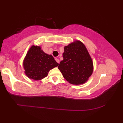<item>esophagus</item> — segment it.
<instances>
[{
    "label": "esophagus",
    "instance_id": "1",
    "mask_svg": "<svg viewBox=\"0 0 123 123\" xmlns=\"http://www.w3.org/2000/svg\"><path fill=\"white\" fill-rule=\"evenodd\" d=\"M55 60H56V61L58 63H60V60L59 59H55Z\"/></svg>",
    "mask_w": 123,
    "mask_h": 123
}]
</instances>
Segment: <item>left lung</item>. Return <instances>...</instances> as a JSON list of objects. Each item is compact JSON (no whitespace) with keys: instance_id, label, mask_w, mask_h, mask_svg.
<instances>
[{"instance_id":"left-lung-1","label":"left lung","mask_w":123,"mask_h":123,"mask_svg":"<svg viewBox=\"0 0 123 123\" xmlns=\"http://www.w3.org/2000/svg\"><path fill=\"white\" fill-rule=\"evenodd\" d=\"M63 60L58 68L63 78L73 85L84 84L93 72V63L84 43L76 40L64 47Z\"/></svg>"}]
</instances>
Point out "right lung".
Masks as SVG:
<instances>
[{
	"label": "right lung",
	"mask_w": 123,
	"mask_h": 123,
	"mask_svg": "<svg viewBox=\"0 0 123 123\" xmlns=\"http://www.w3.org/2000/svg\"><path fill=\"white\" fill-rule=\"evenodd\" d=\"M23 63L26 75L36 81L45 78L50 70L59 65L53 56L45 53L37 45L30 47Z\"/></svg>",
	"instance_id": "right-lung-1"
}]
</instances>
